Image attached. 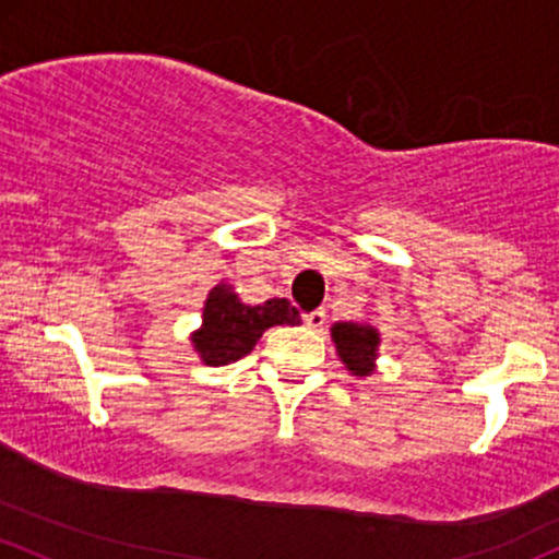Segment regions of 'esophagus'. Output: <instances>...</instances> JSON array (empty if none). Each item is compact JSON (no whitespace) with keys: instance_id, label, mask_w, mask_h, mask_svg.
<instances>
[{"instance_id":"34e87169","label":"esophagus","mask_w":559,"mask_h":559,"mask_svg":"<svg viewBox=\"0 0 559 559\" xmlns=\"http://www.w3.org/2000/svg\"><path fill=\"white\" fill-rule=\"evenodd\" d=\"M302 321H305V326H308V329H321L323 323H326V312H323V310H312V312H305V316H302Z\"/></svg>"}]
</instances>
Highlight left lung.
Returning a JSON list of instances; mask_svg holds the SVG:
<instances>
[{
	"mask_svg": "<svg viewBox=\"0 0 559 559\" xmlns=\"http://www.w3.org/2000/svg\"><path fill=\"white\" fill-rule=\"evenodd\" d=\"M331 336L336 342V353L345 360L347 369L355 377H366L371 373V360L377 355L379 334L377 329L364 326V323H336L331 329Z\"/></svg>",
	"mask_w": 559,
	"mask_h": 559,
	"instance_id": "left-lung-1",
	"label": "left lung"
}]
</instances>
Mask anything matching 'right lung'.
<instances>
[{"label":"right lung","instance_id":"obj_1","mask_svg":"<svg viewBox=\"0 0 559 559\" xmlns=\"http://www.w3.org/2000/svg\"><path fill=\"white\" fill-rule=\"evenodd\" d=\"M299 323L289 299H267L262 305H243L230 286L219 284L210 292L204 308V329L193 334V345L206 366L236 364L254 349L262 331L270 326Z\"/></svg>","mask_w":559,"mask_h":559}]
</instances>
